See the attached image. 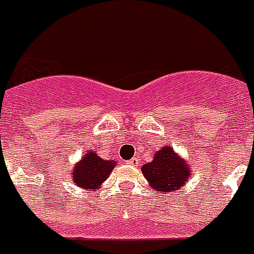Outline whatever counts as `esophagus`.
<instances>
[{
    "label": "esophagus",
    "instance_id": "34e87169",
    "mask_svg": "<svg viewBox=\"0 0 254 254\" xmlns=\"http://www.w3.org/2000/svg\"><path fill=\"white\" fill-rule=\"evenodd\" d=\"M140 163V159L138 157H133V159H130V160H127V164L130 165H137Z\"/></svg>",
    "mask_w": 254,
    "mask_h": 254
}]
</instances>
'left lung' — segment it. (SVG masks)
<instances>
[{"label":"left lung","instance_id":"obj_1","mask_svg":"<svg viewBox=\"0 0 254 254\" xmlns=\"http://www.w3.org/2000/svg\"><path fill=\"white\" fill-rule=\"evenodd\" d=\"M142 174L152 189L160 192H172L187 183L190 167L176 155L171 146L159 151L151 163L142 167Z\"/></svg>","mask_w":254,"mask_h":254}]
</instances>
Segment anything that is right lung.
Here are the masks:
<instances>
[{"label":"right lung","mask_w":254,"mask_h":254,"mask_svg":"<svg viewBox=\"0 0 254 254\" xmlns=\"http://www.w3.org/2000/svg\"><path fill=\"white\" fill-rule=\"evenodd\" d=\"M114 165L116 161L102 160L94 152H90L74 168V183L82 189L94 190L108 179Z\"/></svg>","instance_id":"add662e5"}]
</instances>
